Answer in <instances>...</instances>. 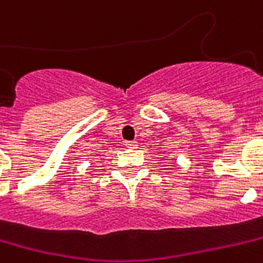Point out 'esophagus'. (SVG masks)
Wrapping results in <instances>:
<instances>
[{"label": "esophagus", "mask_w": 263, "mask_h": 263, "mask_svg": "<svg viewBox=\"0 0 263 263\" xmlns=\"http://www.w3.org/2000/svg\"><path fill=\"white\" fill-rule=\"evenodd\" d=\"M125 146H127L128 149H136V147H138V142H135V140H132V142H127V143H125Z\"/></svg>", "instance_id": "obj_1"}]
</instances>
